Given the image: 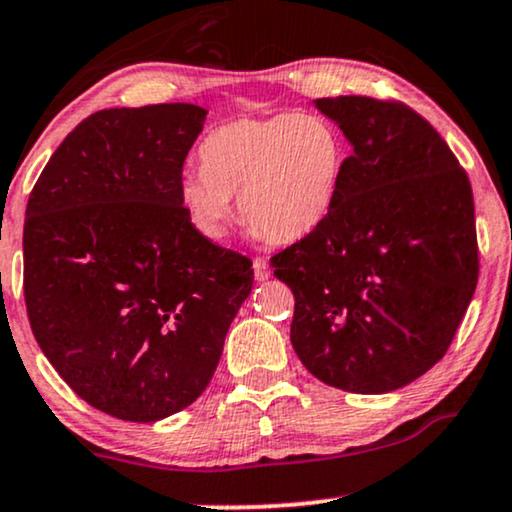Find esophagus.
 I'll return each mask as SVG.
<instances>
[{
  "label": "esophagus",
  "mask_w": 512,
  "mask_h": 512,
  "mask_svg": "<svg viewBox=\"0 0 512 512\" xmlns=\"http://www.w3.org/2000/svg\"><path fill=\"white\" fill-rule=\"evenodd\" d=\"M252 269H255V278H257V281H264V278L271 276L269 262L262 260V257H255V260H252Z\"/></svg>",
  "instance_id": "34e87169"
}]
</instances>
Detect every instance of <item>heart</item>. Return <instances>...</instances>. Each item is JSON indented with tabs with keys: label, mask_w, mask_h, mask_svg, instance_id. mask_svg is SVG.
<instances>
[{
	"label": "heart",
	"mask_w": 512,
	"mask_h": 512,
	"mask_svg": "<svg viewBox=\"0 0 512 512\" xmlns=\"http://www.w3.org/2000/svg\"><path fill=\"white\" fill-rule=\"evenodd\" d=\"M200 172L179 181V203L205 238L224 236L238 212L255 238L295 243L338 205L347 141L319 113H278L226 122L200 141Z\"/></svg>",
	"instance_id": "heart-1"
}]
</instances>
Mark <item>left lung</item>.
Listing matches in <instances>:
<instances>
[{
  "instance_id": "left-lung-1",
  "label": "left lung",
  "mask_w": 512,
  "mask_h": 512,
  "mask_svg": "<svg viewBox=\"0 0 512 512\" xmlns=\"http://www.w3.org/2000/svg\"><path fill=\"white\" fill-rule=\"evenodd\" d=\"M314 106L352 155L326 224L271 257L295 295L290 342L321 383L399 390L444 357L475 295L470 179L404 103L335 96Z\"/></svg>"
}]
</instances>
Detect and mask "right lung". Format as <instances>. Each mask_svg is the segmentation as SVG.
<instances>
[{"mask_svg":"<svg viewBox=\"0 0 512 512\" xmlns=\"http://www.w3.org/2000/svg\"><path fill=\"white\" fill-rule=\"evenodd\" d=\"M208 111L108 108L82 120L28 198L23 290L58 375L94 409L155 423L212 380L252 262L205 238L179 181Z\"/></svg>","mask_w":512,"mask_h":512,"instance_id":"obj_1","label":"right lung"}]
</instances>
